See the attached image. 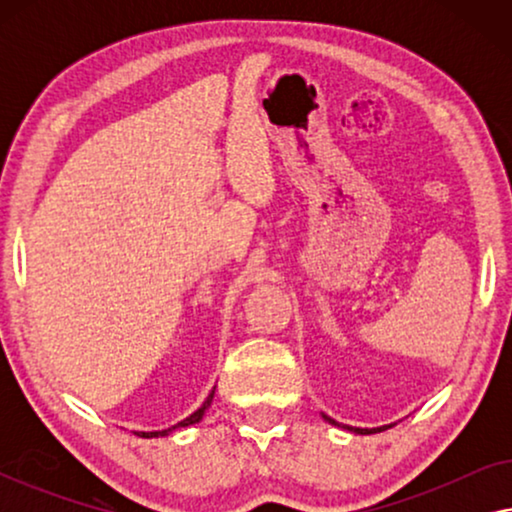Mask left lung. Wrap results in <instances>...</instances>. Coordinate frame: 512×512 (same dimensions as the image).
<instances>
[{
  "label": "left lung",
  "instance_id": "left-lung-1",
  "mask_svg": "<svg viewBox=\"0 0 512 512\" xmlns=\"http://www.w3.org/2000/svg\"><path fill=\"white\" fill-rule=\"evenodd\" d=\"M324 417H326V415H324ZM326 422H331V424H335L331 417H326ZM352 431H356V433H373L375 429H352ZM377 431H384V426H380V429H377Z\"/></svg>",
  "mask_w": 512,
  "mask_h": 512
}]
</instances>
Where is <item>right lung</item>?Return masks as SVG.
Masks as SVG:
<instances>
[{
	"label": "right lung",
	"mask_w": 512,
	"mask_h": 512,
	"mask_svg": "<svg viewBox=\"0 0 512 512\" xmlns=\"http://www.w3.org/2000/svg\"><path fill=\"white\" fill-rule=\"evenodd\" d=\"M212 398H214V391H212V394H209V396H207V401H205V403H202V405H200V408H198V410H195L191 417H186V419H184V422H179V424H174V426H170V429H165V431H142V433H135V436H142V438H156V436H167V433H170V431H174V429H181V426H191V424H195V422H200V419H202V415H205V410L209 408V403H212Z\"/></svg>",
	"instance_id": "add662e5"
}]
</instances>
